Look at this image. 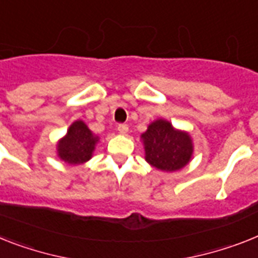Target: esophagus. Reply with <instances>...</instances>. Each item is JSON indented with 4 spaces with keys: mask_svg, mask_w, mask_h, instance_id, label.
I'll use <instances>...</instances> for the list:
<instances>
[{
    "mask_svg": "<svg viewBox=\"0 0 258 258\" xmlns=\"http://www.w3.org/2000/svg\"><path fill=\"white\" fill-rule=\"evenodd\" d=\"M117 131L120 132L121 134H126L127 131H129V127H127L126 124H118L117 125Z\"/></svg>",
    "mask_w": 258,
    "mask_h": 258,
    "instance_id": "34e87169",
    "label": "esophagus"
}]
</instances>
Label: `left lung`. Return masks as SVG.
Returning <instances> with one entry per match:
<instances>
[{"label":"left lung","instance_id":"obj_1","mask_svg":"<svg viewBox=\"0 0 258 258\" xmlns=\"http://www.w3.org/2000/svg\"><path fill=\"white\" fill-rule=\"evenodd\" d=\"M146 161L162 171H176L188 163L192 144L187 133L175 131L170 122L157 120L142 134Z\"/></svg>","mask_w":258,"mask_h":258}]
</instances>
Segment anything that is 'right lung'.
I'll return each instance as SVG.
<instances>
[{
	"instance_id": "1",
	"label": "right lung",
	"mask_w": 258,
	"mask_h": 258,
	"mask_svg": "<svg viewBox=\"0 0 258 258\" xmlns=\"http://www.w3.org/2000/svg\"><path fill=\"white\" fill-rule=\"evenodd\" d=\"M96 142L97 137L91 133L87 125L83 121H76L70 126L67 136L59 142V157L70 165L86 162L92 157Z\"/></svg>"
}]
</instances>
